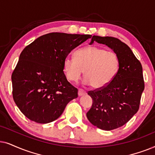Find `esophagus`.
<instances>
[{
  "mask_svg": "<svg viewBox=\"0 0 155 155\" xmlns=\"http://www.w3.org/2000/svg\"><path fill=\"white\" fill-rule=\"evenodd\" d=\"M86 94V92L85 91L82 90L80 88V89H79V91H78V95H79V96H84V95H85Z\"/></svg>",
  "mask_w": 155,
  "mask_h": 155,
  "instance_id": "34e87169",
  "label": "esophagus"
}]
</instances>
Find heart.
Here are the masks:
<instances>
[{"label": "heart", "mask_w": 155, "mask_h": 155, "mask_svg": "<svg viewBox=\"0 0 155 155\" xmlns=\"http://www.w3.org/2000/svg\"><path fill=\"white\" fill-rule=\"evenodd\" d=\"M118 56L113 51L96 46H88L78 49L74 57H67L64 61L63 69L69 81L76 82L84 71V83L95 89L106 87L114 79L119 69Z\"/></svg>", "instance_id": "1"}]
</instances>
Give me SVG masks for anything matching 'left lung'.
Instances as JSON below:
<instances>
[{
  "label": "left lung",
  "instance_id": "8db88e82",
  "mask_svg": "<svg viewBox=\"0 0 155 155\" xmlns=\"http://www.w3.org/2000/svg\"><path fill=\"white\" fill-rule=\"evenodd\" d=\"M94 42L110 47L118 56L120 66L108 86L88 91L93 104L86 116L94 126L111 130L128 122L139 109L145 88L142 67L130 48L118 39L94 35L90 44Z\"/></svg>",
  "mask_w": 155,
  "mask_h": 155
}]
</instances>
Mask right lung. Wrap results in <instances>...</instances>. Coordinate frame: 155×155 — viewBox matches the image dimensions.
Returning <instances> with one entry per match:
<instances>
[{"instance_id": "add662e5", "label": "right lung", "mask_w": 155, "mask_h": 155, "mask_svg": "<svg viewBox=\"0 0 155 155\" xmlns=\"http://www.w3.org/2000/svg\"><path fill=\"white\" fill-rule=\"evenodd\" d=\"M91 35L51 32L28 45L12 74L13 97L20 111L31 120L48 123L57 120L78 89L67 81L64 61Z\"/></svg>"}]
</instances>
